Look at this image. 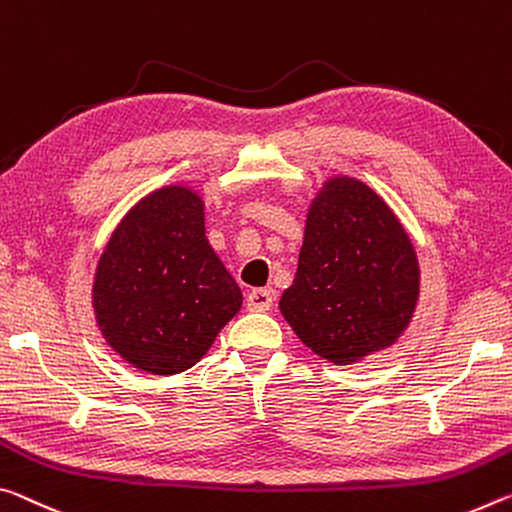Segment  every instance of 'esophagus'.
I'll return each instance as SVG.
<instances>
[{"instance_id":"esophagus-1","label":"esophagus","mask_w":512,"mask_h":512,"mask_svg":"<svg viewBox=\"0 0 512 512\" xmlns=\"http://www.w3.org/2000/svg\"><path fill=\"white\" fill-rule=\"evenodd\" d=\"M246 305H248V310H253V312L271 310L273 294H271L269 289H253L248 294V298H246Z\"/></svg>"}]
</instances>
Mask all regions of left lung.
<instances>
[{
	"label": "left lung",
	"instance_id": "obj_1",
	"mask_svg": "<svg viewBox=\"0 0 512 512\" xmlns=\"http://www.w3.org/2000/svg\"><path fill=\"white\" fill-rule=\"evenodd\" d=\"M419 300L415 246L387 202L348 175L307 209L298 271L280 312L300 342L335 364L396 344Z\"/></svg>",
	"mask_w": 512,
	"mask_h": 512
}]
</instances>
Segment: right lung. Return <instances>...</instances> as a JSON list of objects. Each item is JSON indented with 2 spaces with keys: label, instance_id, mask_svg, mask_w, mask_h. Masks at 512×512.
I'll use <instances>...</instances> for the list:
<instances>
[{
  "label": "right lung",
  "instance_id": "obj_1",
  "mask_svg": "<svg viewBox=\"0 0 512 512\" xmlns=\"http://www.w3.org/2000/svg\"><path fill=\"white\" fill-rule=\"evenodd\" d=\"M241 303L205 237V200L184 184L136 202L95 269L97 328L120 358L152 376L200 362Z\"/></svg>",
  "mask_w": 512,
  "mask_h": 512
}]
</instances>
